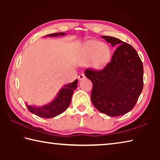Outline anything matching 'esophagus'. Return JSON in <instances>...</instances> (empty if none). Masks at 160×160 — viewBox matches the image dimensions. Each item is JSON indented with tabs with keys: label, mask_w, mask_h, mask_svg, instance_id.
I'll return each instance as SVG.
<instances>
[{
	"label": "esophagus",
	"mask_w": 160,
	"mask_h": 160,
	"mask_svg": "<svg viewBox=\"0 0 160 160\" xmlns=\"http://www.w3.org/2000/svg\"><path fill=\"white\" fill-rule=\"evenodd\" d=\"M78 79H79L80 80H82V79H84V78H85V75H84L83 73H80L79 75H78Z\"/></svg>",
	"instance_id": "34e87169"
}]
</instances>
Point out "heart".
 Masks as SVG:
<instances>
[{
  "mask_svg": "<svg viewBox=\"0 0 160 160\" xmlns=\"http://www.w3.org/2000/svg\"><path fill=\"white\" fill-rule=\"evenodd\" d=\"M111 56L110 48L107 44L97 41L87 42L82 48L80 61L83 63L93 61V66L96 68H101L109 61Z\"/></svg>",
  "mask_w": 160,
  "mask_h": 160,
  "instance_id": "1",
  "label": "heart"
}]
</instances>
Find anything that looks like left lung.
Wrapping results in <instances>:
<instances>
[{
  "instance_id": "left-lung-1",
  "label": "left lung",
  "mask_w": 160,
  "mask_h": 160,
  "mask_svg": "<svg viewBox=\"0 0 160 160\" xmlns=\"http://www.w3.org/2000/svg\"><path fill=\"white\" fill-rule=\"evenodd\" d=\"M102 37L118 47L104 68H88L85 75L92 82L91 100L96 109L109 116H121L132 109L142 92V63L128 43L112 37Z\"/></svg>"
}]
</instances>
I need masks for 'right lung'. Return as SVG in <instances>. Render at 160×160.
Returning <instances> with one entry per match:
<instances>
[{"label":"right lung","instance_id":"1","mask_svg":"<svg viewBox=\"0 0 160 160\" xmlns=\"http://www.w3.org/2000/svg\"><path fill=\"white\" fill-rule=\"evenodd\" d=\"M65 33L59 32L48 34L49 37H57L58 35H65ZM78 79L75 80L73 82L68 84L65 85L59 92L57 97L54 99L53 101L48 104L44 105L42 107H37L34 106H29L26 104L29 112L34 114L42 118H53L61 114L69 107L71 102V98L73 94V91L77 88Z\"/></svg>","mask_w":160,"mask_h":160}]
</instances>
